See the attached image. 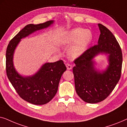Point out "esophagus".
I'll return each mask as SVG.
<instances>
[{
    "mask_svg": "<svg viewBox=\"0 0 127 127\" xmlns=\"http://www.w3.org/2000/svg\"><path fill=\"white\" fill-rule=\"evenodd\" d=\"M66 66L67 67V69H68V70H70V69H72V65H70V64H66Z\"/></svg>",
    "mask_w": 127,
    "mask_h": 127,
    "instance_id": "34e87169",
    "label": "esophagus"
}]
</instances>
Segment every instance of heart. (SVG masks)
I'll return each mask as SVG.
<instances>
[{
    "instance_id": "obj_1",
    "label": "heart",
    "mask_w": 127,
    "mask_h": 127,
    "mask_svg": "<svg viewBox=\"0 0 127 127\" xmlns=\"http://www.w3.org/2000/svg\"><path fill=\"white\" fill-rule=\"evenodd\" d=\"M93 40L91 31L82 28H76L67 31L64 34L62 41L65 44L70 45L74 43L69 51L72 57L80 56L86 51Z\"/></svg>"
}]
</instances>
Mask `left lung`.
Returning <instances> with one entry per match:
<instances>
[{
	"mask_svg": "<svg viewBox=\"0 0 127 127\" xmlns=\"http://www.w3.org/2000/svg\"><path fill=\"white\" fill-rule=\"evenodd\" d=\"M98 27L100 32L98 44L76 58L73 68L76 93L89 103L101 102L110 95L120 79L122 69V51L119 43L106 27L100 24ZM99 53L109 54V65L101 73L95 70L92 61Z\"/></svg>",
	"mask_w": 127,
	"mask_h": 127,
	"instance_id": "8db88e82",
	"label": "left lung"
}]
</instances>
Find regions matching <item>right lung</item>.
Segmentation results:
<instances>
[{
    "instance_id": "1",
    "label": "right lung",
    "mask_w": 127,
    "mask_h": 127,
    "mask_svg": "<svg viewBox=\"0 0 127 127\" xmlns=\"http://www.w3.org/2000/svg\"><path fill=\"white\" fill-rule=\"evenodd\" d=\"M53 22L51 20L37 25H27L10 40L7 47L6 70L8 79L19 96L34 105H44L54 97L61 78L66 67L62 60L46 63L35 74L23 77L14 68L13 54L21 39L36 31L47 28Z\"/></svg>"
}]
</instances>
